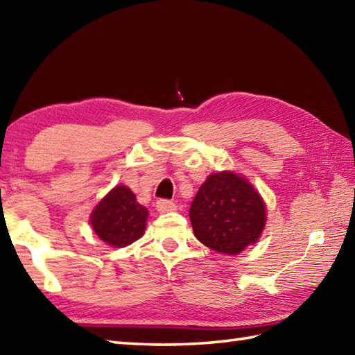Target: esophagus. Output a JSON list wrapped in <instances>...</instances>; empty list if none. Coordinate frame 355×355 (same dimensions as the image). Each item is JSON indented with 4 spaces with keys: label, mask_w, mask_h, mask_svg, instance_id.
I'll return each instance as SVG.
<instances>
[{
    "label": "esophagus",
    "mask_w": 355,
    "mask_h": 355,
    "mask_svg": "<svg viewBox=\"0 0 355 355\" xmlns=\"http://www.w3.org/2000/svg\"><path fill=\"white\" fill-rule=\"evenodd\" d=\"M155 207L160 214H166V212H173V210H177V205L173 201L169 200H157L155 202Z\"/></svg>",
    "instance_id": "34e87169"
}]
</instances>
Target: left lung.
I'll return each mask as SVG.
<instances>
[{
	"mask_svg": "<svg viewBox=\"0 0 355 355\" xmlns=\"http://www.w3.org/2000/svg\"><path fill=\"white\" fill-rule=\"evenodd\" d=\"M189 218L200 243L235 256L259 239L267 210L253 184L235 172L224 171L209 175L200 186Z\"/></svg>",
	"mask_w": 355,
	"mask_h": 355,
	"instance_id": "8db88e82",
	"label": "left lung"
}]
</instances>
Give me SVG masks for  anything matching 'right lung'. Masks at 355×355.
I'll return each mask as SVG.
<instances>
[{
	"label": "right lung",
	"instance_id": "right-lung-1",
	"mask_svg": "<svg viewBox=\"0 0 355 355\" xmlns=\"http://www.w3.org/2000/svg\"><path fill=\"white\" fill-rule=\"evenodd\" d=\"M146 220L148 209L139 205L134 192L123 184L105 195L89 216L96 235L116 248L130 245L141 238Z\"/></svg>",
	"mask_w": 355,
	"mask_h": 355
}]
</instances>
